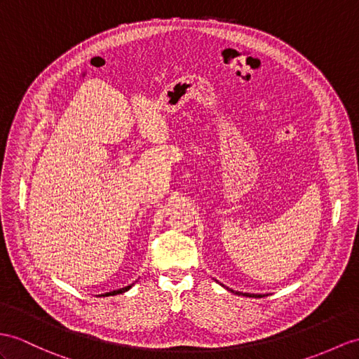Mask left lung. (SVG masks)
Returning <instances> with one entry per match:
<instances>
[{
    "label": "left lung",
    "mask_w": 359,
    "mask_h": 359,
    "mask_svg": "<svg viewBox=\"0 0 359 359\" xmlns=\"http://www.w3.org/2000/svg\"><path fill=\"white\" fill-rule=\"evenodd\" d=\"M231 292H234L233 290H230ZM236 294H242V292H236ZM242 295H247V297H262L260 294H242Z\"/></svg>",
    "instance_id": "8db88e82"
}]
</instances>
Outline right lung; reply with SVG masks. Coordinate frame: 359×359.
Listing matches in <instances>:
<instances>
[{
    "label": "right lung",
    "mask_w": 359,
    "mask_h": 359,
    "mask_svg": "<svg viewBox=\"0 0 359 359\" xmlns=\"http://www.w3.org/2000/svg\"><path fill=\"white\" fill-rule=\"evenodd\" d=\"M130 286H133V285H129V286H126V287H121V290H117V291H111V292H107V294H103V297H108V295H117V294H121V292H125V291H128Z\"/></svg>",
    "instance_id": "add662e5"
}]
</instances>
